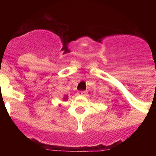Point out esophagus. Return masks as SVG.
I'll return each mask as SVG.
<instances>
[{
  "label": "esophagus",
  "mask_w": 156,
  "mask_h": 156,
  "mask_svg": "<svg viewBox=\"0 0 156 156\" xmlns=\"http://www.w3.org/2000/svg\"><path fill=\"white\" fill-rule=\"evenodd\" d=\"M78 95H87V91L86 90H80V91H78Z\"/></svg>",
  "instance_id": "1"
}]
</instances>
